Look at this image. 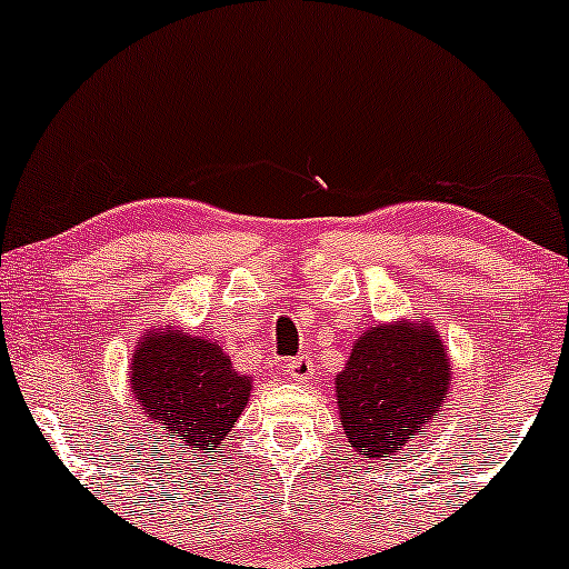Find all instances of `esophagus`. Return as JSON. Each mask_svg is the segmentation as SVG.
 I'll list each match as a JSON object with an SVG mask.
<instances>
[{"label":"esophagus","mask_w":569,"mask_h":569,"mask_svg":"<svg viewBox=\"0 0 569 569\" xmlns=\"http://www.w3.org/2000/svg\"><path fill=\"white\" fill-rule=\"evenodd\" d=\"M283 372L286 378H291L295 383H308V380L313 378V361H310L308 356H297V359L286 361Z\"/></svg>","instance_id":"obj_1"}]
</instances>
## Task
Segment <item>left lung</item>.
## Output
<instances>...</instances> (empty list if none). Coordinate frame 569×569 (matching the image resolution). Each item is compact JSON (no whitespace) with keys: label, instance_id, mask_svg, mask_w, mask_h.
Returning a JSON list of instances; mask_svg holds the SVG:
<instances>
[{"label":"left lung","instance_id":"obj_1","mask_svg":"<svg viewBox=\"0 0 569 569\" xmlns=\"http://www.w3.org/2000/svg\"><path fill=\"white\" fill-rule=\"evenodd\" d=\"M342 435L367 461L395 459L451 395V356L427 318L372 323L335 376Z\"/></svg>","mask_w":569,"mask_h":569}]
</instances>
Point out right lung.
Segmentation results:
<instances>
[{
  "label": "right lung",
  "instance_id": "add662e5",
  "mask_svg": "<svg viewBox=\"0 0 569 569\" xmlns=\"http://www.w3.org/2000/svg\"><path fill=\"white\" fill-rule=\"evenodd\" d=\"M129 391L167 446L213 459L246 410L253 378L234 372L229 353L210 337L159 323L137 340Z\"/></svg>",
  "mask_w": 569,
  "mask_h": 569
}]
</instances>
